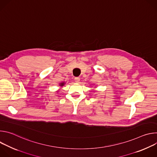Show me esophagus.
I'll return each mask as SVG.
<instances>
[{"label":"esophagus","instance_id":"obj_1","mask_svg":"<svg viewBox=\"0 0 157 157\" xmlns=\"http://www.w3.org/2000/svg\"><path fill=\"white\" fill-rule=\"evenodd\" d=\"M75 81L76 82H79V81H80V78L79 77H76L75 78Z\"/></svg>","mask_w":157,"mask_h":157}]
</instances>
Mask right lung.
<instances>
[{"mask_svg": "<svg viewBox=\"0 0 157 157\" xmlns=\"http://www.w3.org/2000/svg\"><path fill=\"white\" fill-rule=\"evenodd\" d=\"M64 82H61V83H60V84H59V86H64Z\"/></svg>", "mask_w": 157, "mask_h": 157, "instance_id": "obj_1", "label": "right lung"}]
</instances>
